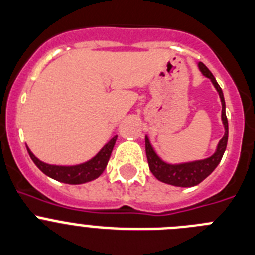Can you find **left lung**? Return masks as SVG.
Masks as SVG:
<instances>
[{
	"mask_svg": "<svg viewBox=\"0 0 255 255\" xmlns=\"http://www.w3.org/2000/svg\"><path fill=\"white\" fill-rule=\"evenodd\" d=\"M198 68L203 76L208 77L211 82L213 84L215 89L217 90L221 99L222 111H221V119L222 125L225 128V134L221 139H220L219 144H217L216 151L210 157L203 160H196V161L189 162H180V164H169V162L164 161L157 153L153 150L152 144H151L148 136H146L144 142H146V156H147L148 167H150L151 173L155 175L157 180L166 184L175 185V187H194V185L199 184L202 180H205L211 173L217 167V165L221 161L222 156H224L226 146H228V137H229V123L228 118H226V112H225V99L224 93H222L220 85L217 84L216 79L213 76L211 71L206 67L202 62H198Z\"/></svg>",
	"mask_w": 255,
	"mask_h": 255,
	"instance_id": "8db88e82",
	"label": "left lung"
}]
</instances>
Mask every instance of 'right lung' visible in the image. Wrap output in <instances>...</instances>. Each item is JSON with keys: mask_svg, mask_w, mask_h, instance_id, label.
<instances>
[{"mask_svg": "<svg viewBox=\"0 0 255 255\" xmlns=\"http://www.w3.org/2000/svg\"><path fill=\"white\" fill-rule=\"evenodd\" d=\"M116 141L117 136H114L99 152L94 156L93 159L79 165H71V166L45 164V162L40 161L38 157H35L27 146L26 148L34 164L39 167V170L43 171L47 176L54 179L57 182L66 183V184H84V183L91 182V180L102 175L103 171L107 167L108 161H109V157L112 155Z\"/></svg>", "mask_w": 255, "mask_h": 255, "instance_id": "right-lung-1", "label": "right lung"}]
</instances>
